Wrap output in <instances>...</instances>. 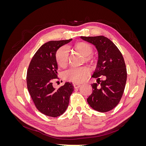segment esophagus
I'll return each instance as SVG.
<instances>
[{
    "mask_svg": "<svg viewBox=\"0 0 146 146\" xmlns=\"http://www.w3.org/2000/svg\"><path fill=\"white\" fill-rule=\"evenodd\" d=\"M74 88H78L79 87H80L81 85H80V84L75 83V84H74Z\"/></svg>",
    "mask_w": 146,
    "mask_h": 146,
    "instance_id": "esophagus-1",
    "label": "esophagus"
}]
</instances>
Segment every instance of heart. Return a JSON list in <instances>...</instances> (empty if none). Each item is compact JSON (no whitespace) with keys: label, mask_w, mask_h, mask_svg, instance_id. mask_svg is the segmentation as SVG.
Listing matches in <instances>:
<instances>
[{"label":"heart","mask_w":146,"mask_h":146,"mask_svg":"<svg viewBox=\"0 0 146 146\" xmlns=\"http://www.w3.org/2000/svg\"><path fill=\"white\" fill-rule=\"evenodd\" d=\"M74 48L78 52L85 57V60H91L89 56L92 52L91 46L86 42H79L74 45ZM69 52L66 47H61L58 48L55 54V60L60 67L64 68L68 64ZM90 74V69L86 67L72 68L66 70L63 73V77L66 80L74 83H81Z\"/></svg>","instance_id":"b5f03b06"}]
</instances>
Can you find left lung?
<instances>
[{"instance_id":"left-lung-1","label":"left lung","mask_w":146,"mask_h":146,"mask_svg":"<svg viewBox=\"0 0 146 146\" xmlns=\"http://www.w3.org/2000/svg\"><path fill=\"white\" fill-rule=\"evenodd\" d=\"M94 45L98 52V61L92 77L98 83L92 84V94L87 99L90 107L105 113L115 108L121 100L127 81V69L121 52L114 44L104 36H81ZM104 76V80L100 81Z\"/></svg>"}]
</instances>
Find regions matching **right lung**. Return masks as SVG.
<instances>
[{
	"label": "right lung",
	"instance_id": "obj_1",
	"mask_svg": "<svg viewBox=\"0 0 146 146\" xmlns=\"http://www.w3.org/2000/svg\"><path fill=\"white\" fill-rule=\"evenodd\" d=\"M72 40L48 41L39 48L31 60L27 73L29 93L36 108L46 116L56 117L67 109L74 91L72 83L55 89L52 82L57 76L58 64L55 54L58 48Z\"/></svg>",
	"mask_w": 146,
	"mask_h": 146
}]
</instances>
